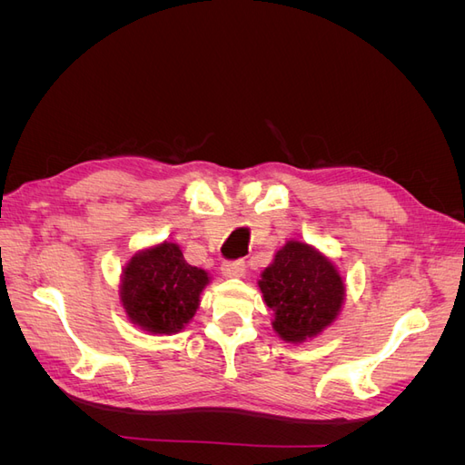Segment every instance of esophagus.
<instances>
[{"mask_svg":"<svg viewBox=\"0 0 465 465\" xmlns=\"http://www.w3.org/2000/svg\"><path fill=\"white\" fill-rule=\"evenodd\" d=\"M244 272H246V263H244V260H234V262H224L223 265H221V273L224 275V277H242L244 275Z\"/></svg>","mask_w":465,"mask_h":465,"instance_id":"34e87169","label":"esophagus"}]
</instances>
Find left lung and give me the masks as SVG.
I'll return each mask as SVG.
<instances>
[{"label": "left lung", "mask_w": 465, "mask_h": 465, "mask_svg": "<svg viewBox=\"0 0 465 465\" xmlns=\"http://www.w3.org/2000/svg\"><path fill=\"white\" fill-rule=\"evenodd\" d=\"M258 285L273 311V330L289 343L322 333L340 314L345 299V283L333 262L299 241L277 250Z\"/></svg>", "instance_id": "8db88e82"}]
</instances>
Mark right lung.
<instances>
[{
	"mask_svg": "<svg viewBox=\"0 0 465 465\" xmlns=\"http://www.w3.org/2000/svg\"><path fill=\"white\" fill-rule=\"evenodd\" d=\"M207 272L193 267L174 242H161L125 263L120 301L128 318L154 335L180 331L200 306Z\"/></svg>",
	"mask_w": 465,
	"mask_h": 465,
	"instance_id": "add662e5",
	"label": "right lung"
}]
</instances>
